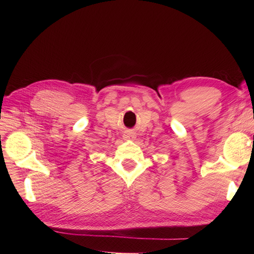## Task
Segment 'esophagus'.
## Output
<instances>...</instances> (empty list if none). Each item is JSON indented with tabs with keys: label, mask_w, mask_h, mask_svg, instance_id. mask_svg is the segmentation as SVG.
I'll return each mask as SVG.
<instances>
[{
	"label": "esophagus",
	"mask_w": 254,
	"mask_h": 254,
	"mask_svg": "<svg viewBox=\"0 0 254 254\" xmlns=\"http://www.w3.org/2000/svg\"><path fill=\"white\" fill-rule=\"evenodd\" d=\"M135 137V133L133 130H126L124 132V139L125 140H133Z\"/></svg>",
	"instance_id": "34e87169"
}]
</instances>
